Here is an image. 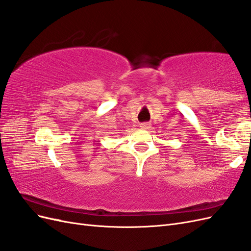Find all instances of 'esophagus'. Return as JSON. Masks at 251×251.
Masks as SVG:
<instances>
[{"mask_svg":"<svg viewBox=\"0 0 251 251\" xmlns=\"http://www.w3.org/2000/svg\"><path fill=\"white\" fill-rule=\"evenodd\" d=\"M140 127L142 128V130H149V128L151 127V124H148V123H143L140 125Z\"/></svg>","mask_w":251,"mask_h":251,"instance_id":"1","label":"esophagus"}]
</instances>
